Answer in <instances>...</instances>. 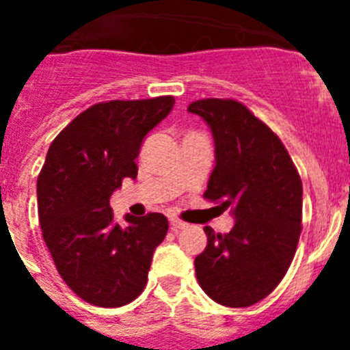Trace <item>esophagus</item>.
Wrapping results in <instances>:
<instances>
[{
  "instance_id": "34e87169",
  "label": "esophagus",
  "mask_w": 350,
  "mask_h": 350,
  "mask_svg": "<svg viewBox=\"0 0 350 350\" xmlns=\"http://www.w3.org/2000/svg\"><path fill=\"white\" fill-rule=\"evenodd\" d=\"M170 226H172L173 231H180V230H185V228H187V224L182 221H178V219H170Z\"/></svg>"
}]
</instances>
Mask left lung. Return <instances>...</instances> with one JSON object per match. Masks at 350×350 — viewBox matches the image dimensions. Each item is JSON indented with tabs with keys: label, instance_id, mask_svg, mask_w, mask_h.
I'll list each match as a JSON object with an SVG mask.
<instances>
[{
	"label": "left lung",
	"instance_id": "left-lung-1",
	"mask_svg": "<svg viewBox=\"0 0 350 350\" xmlns=\"http://www.w3.org/2000/svg\"><path fill=\"white\" fill-rule=\"evenodd\" d=\"M212 129L215 166L203 196L231 208L230 233L205 226L206 249L194 259L196 279L213 301L250 307L284 279L301 233L303 187L280 138L234 100L193 101Z\"/></svg>",
	"mask_w": 350,
	"mask_h": 350
}]
</instances>
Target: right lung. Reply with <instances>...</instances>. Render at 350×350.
Returning a JSON list of instances; mask_svg holds the SVG:
<instances>
[{
  "mask_svg": "<svg viewBox=\"0 0 350 350\" xmlns=\"http://www.w3.org/2000/svg\"><path fill=\"white\" fill-rule=\"evenodd\" d=\"M173 105V96L92 105L49 147L36 182L43 240L61 279L96 307H122L140 296L166 237L163 213L126 215V228L116 224L110 196L124 178H137L142 142Z\"/></svg>",
  "mask_w": 350,
  "mask_h": 350,
  "instance_id": "1",
  "label": "right lung"
}]
</instances>
